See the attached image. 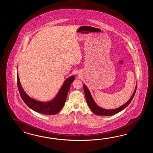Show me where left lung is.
Instances as JSON below:
<instances>
[{
    "label": "left lung",
    "instance_id": "1",
    "mask_svg": "<svg viewBox=\"0 0 153 153\" xmlns=\"http://www.w3.org/2000/svg\"><path fill=\"white\" fill-rule=\"evenodd\" d=\"M137 85L135 88V90L133 92V94L132 95V96L131 97L130 100L127 101V102L125 104H123V105H121L117 109H103L102 108L99 107L97 104L94 102V100L93 99V98L91 96L90 92L88 90V88L85 85H83V88H84V90L85 95V97H86V100L88 103V105L89 106L90 108L91 109L92 111L96 114L97 115H103V116H110V115H113L114 114H117L119 112H120L121 111H123L125 108L127 107L128 105V104L131 103V101L132 100L133 97L135 94L136 91Z\"/></svg>",
    "mask_w": 153,
    "mask_h": 153
}]
</instances>
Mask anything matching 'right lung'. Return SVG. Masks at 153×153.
<instances>
[{
  "mask_svg": "<svg viewBox=\"0 0 153 153\" xmlns=\"http://www.w3.org/2000/svg\"><path fill=\"white\" fill-rule=\"evenodd\" d=\"M75 79L73 75L65 80L62 87L59 90L55 97L51 101L46 102H40L30 97L24 91L20 83L19 75H17V86L20 96L26 105L33 111L45 115H55L57 114L65 104L67 96L70 89L71 85Z\"/></svg>",
  "mask_w": 153,
  "mask_h": 153,
  "instance_id": "add662e5",
  "label": "right lung"
}]
</instances>
